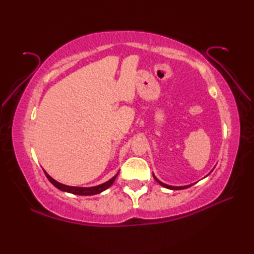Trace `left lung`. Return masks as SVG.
I'll return each instance as SVG.
<instances>
[{
    "mask_svg": "<svg viewBox=\"0 0 254 254\" xmlns=\"http://www.w3.org/2000/svg\"><path fill=\"white\" fill-rule=\"evenodd\" d=\"M153 178L157 180V182L161 185V186H163L165 188H168V189H173V190H179V189H185V188H188V187H190V186H192V184L191 185H188V186H170V185H167V184H163L162 182H160V180H159L156 176L153 175Z\"/></svg>",
    "mask_w": 254,
    "mask_h": 254,
    "instance_id": "obj_1",
    "label": "left lung"
}]
</instances>
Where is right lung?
I'll return each instance as SVG.
<instances>
[{
	"label": "right lung",
	"instance_id": "add662e5",
	"mask_svg": "<svg viewBox=\"0 0 254 254\" xmlns=\"http://www.w3.org/2000/svg\"><path fill=\"white\" fill-rule=\"evenodd\" d=\"M45 174L47 176V178L49 179V182L54 185L55 187H57L58 189L63 191H66V192H70V194H75V195H81V196H91V195H96V194H100V192L106 190L107 188L111 187L112 185H113L114 180L117 179L119 173L114 176V177H112L110 180H107L106 183L104 184H101V185H97V186H94V187H74V186H67V185H64L62 183H58L57 180H55L53 177H50V176L46 173Z\"/></svg>",
	"mask_w": 254,
	"mask_h": 254
}]
</instances>
